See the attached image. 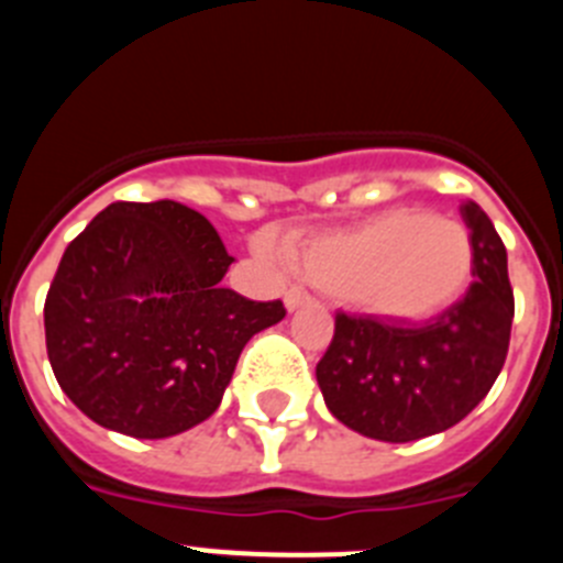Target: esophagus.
<instances>
[{
  "label": "esophagus",
  "mask_w": 563,
  "mask_h": 563,
  "mask_svg": "<svg viewBox=\"0 0 563 563\" xmlns=\"http://www.w3.org/2000/svg\"><path fill=\"white\" fill-rule=\"evenodd\" d=\"M307 301H310V296H307L305 290H301V287H290V290L285 292V307L287 310H298V307L301 305H307Z\"/></svg>",
  "instance_id": "1"
}]
</instances>
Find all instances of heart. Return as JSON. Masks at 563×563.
I'll return each mask as SVG.
<instances>
[{"label": "heart", "instance_id": "obj_1", "mask_svg": "<svg viewBox=\"0 0 563 563\" xmlns=\"http://www.w3.org/2000/svg\"><path fill=\"white\" fill-rule=\"evenodd\" d=\"M301 276L330 296L386 321L417 324L460 301L474 271V245L462 222L397 208L292 253Z\"/></svg>", "mask_w": 563, "mask_h": 563}]
</instances>
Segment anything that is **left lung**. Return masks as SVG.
Instances as JSON below:
<instances>
[{"label":"left lung","mask_w":563,"mask_h":563,"mask_svg":"<svg viewBox=\"0 0 563 563\" xmlns=\"http://www.w3.org/2000/svg\"><path fill=\"white\" fill-rule=\"evenodd\" d=\"M462 220L474 282L442 316L422 327L335 316L316 377L327 409L357 434L383 442L440 434L479 406L505 366L516 310L505 242L474 200Z\"/></svg>","instance_id":"obj_1"}]
</instances>
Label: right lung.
<instances>
[{"label": "right lung", "instance_id": "1", "mask_svg": "<svg viewBox=\"0 0 563 563\" xmlns=\"http://www.w3.org/2000/svg\"><path fill=\"white\" fill-rule=\"evenodd\" d=\"M220 233L174 200L112 202L64 251L44 301L47 357L98 426L163 440L208 420L282 301L222 287Z\"/></svg>", "mask_w": 563, "mask_h": 563}]
</instances>
